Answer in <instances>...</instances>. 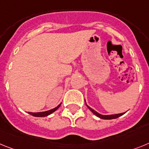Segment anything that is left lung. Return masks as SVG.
<instances>
[{"label":"left lung","instance_id":"obj_1","mask_svg":"<svg viewBox=\"0 0 149 149\" xmlns=\"http://www.w3.org/2000/svg\"><path fill=\"white\" fill-rule=\"evenodd\" d=\"M85 104H86V103H85ZM86 106H87L88 108L89 109H90V110L91 111L94 115H95V116H97V117L100 118H102V119H115V118H117L120 117V116H121L122 115H124V114L125 113V112H123V113H120V114H115V115H108V116H104V115H101V114L98 113V112H96L94 109H93L91 108L90 107H88L87 104H86Z\"/></svg>","mask_w":149,"mask_h":149}]
</instances>
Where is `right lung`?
<instances>
[{
    "label": "right lung",
    "mask_w": 149,
    "mask_h": 149,
    "mask_svg": "<svg viewBox=\"0 0 149 149\" xmlns=\"http://www.w3.org/2000/svg\"><path fill=\"white\" fill-rule=\"evenodd\" d=\"M61 104V103H60L58 107H56L55 108L52 109H50V110H48V111H46V112H28V113L30 114V115H31V116H35V117H46V116H49V115H50V114L53 113V112H55V111H56L60 107Z\"/></svg>",
    "instance_id": "right-lung-1"
}]
</instances>
